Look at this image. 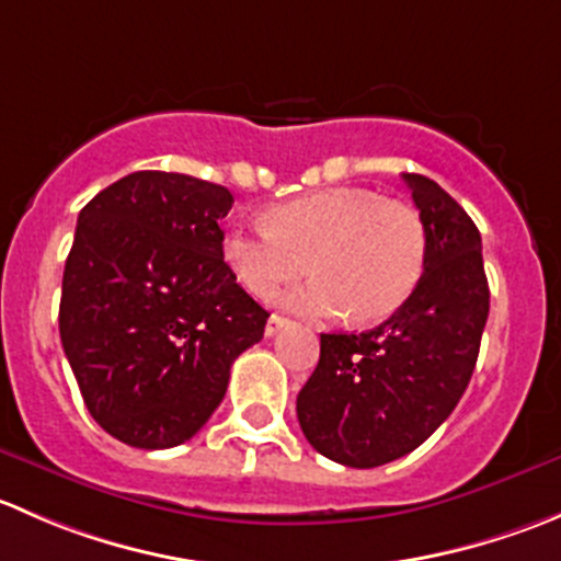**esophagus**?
Instances as JSON below:
<instances>
[{"label":"esophagus","mask_w":561,"mask_h":561,"mask_svg":"<svg viewBox=\"0 0 561 561\" xmlns=\"http://www.w3.org/2000/svg\"><path fill=\"white\" fill-rule=\"evenodd\" d=\"M287 317H279V314H271L268 322H265V336H276V333L282 331V328L287 325Z\"/></svg>","instance_id":"obj_1"}]
</instances>
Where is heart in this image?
Here are the masks:
<instances>
[{
  "instance_id": "b5f03b06",
  "label": "heart",
  "mask_w": 561,
  "mask_h": 561,
  "mask_svg": "<svg viewBox=\"0 0 561 561\" xmlns=\"http://www.w3.org/2000/svg\"><path fill=\"white\" fill-rule=\"evenodd\" d=\"M268 230H233L222 254L252 296L271 298L309 268L317 279L282 298L309 317L388 320L410 301L426 268L421 214L369 190H320L265 214Z\"/></svg>"
}]
</instances>
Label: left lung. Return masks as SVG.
<instances>
[{
	"label": "left lung",
	"mask_w": 561,
	"mask_h": 561,
	"mask_svg": "<svg viewBox=\"0 0 561 561\" xmlns=\"http://www.w3.org/2000/svg\"><path fill=\"white\" fill-rule=\"evenodd\" d=\"M426 268L410 301L366 333H320V360L296 401L309 445L344 467H382L426 443L456 410L489 320L480 233L437 184L404 173Z\"/></svg>",
	"instance_id": "8db88e82"
}]
</instances>
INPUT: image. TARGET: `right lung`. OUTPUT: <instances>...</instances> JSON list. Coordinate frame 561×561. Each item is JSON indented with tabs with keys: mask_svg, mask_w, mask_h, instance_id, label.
<instances>
[{
	"mask_svg": "<svg viewBox=\"0 0 561 561\" xmlns=\"http://www.w3.org/2000/svg\"><path fill=\"white\" fill-rule=\"evenodd\" d=\"M233 195L184 173L138 171L78 214L59 304L61 347L94 421L162 450L195 437L268 312L225 263Z\"/></svg>",
	"mask_w": 561,
	"mask_h": 561,
	"instance_id": "1",
	"label": "right lung"
}]
</instances>
